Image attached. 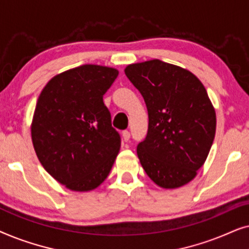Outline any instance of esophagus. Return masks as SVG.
Segmentation results:
<instances>
[{
  "label": "esophagus",
  "instance_id": "obj_1",
  "mask_svg": "<svg viewBox=\"0 0 249 249\" xmlns=\"http://www.w3.org/2000/svg\"><path fill=\"white\" fill-rule=\"evenodd\" d=\"M122 138H124V142H128L129 139H130V132H129L128 130L122 131Z\"/></svg>",
  "mask_w": 249,
  "mask_h": 249
}]
</instances>
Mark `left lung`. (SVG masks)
<instances>
[{"label": "left lung", "instance_id": "obj_1", "mask_svg": "<svg viewBox=\"0 0 249 249\" xmlns=\"http://www.w3.org/2000/svg\"><path fill=\"white\" fill-rule=\"evenodd\" d=\"M124 73L148 111L147 136L137 146L142 166L162 188L186 185L215 136V111L205 87L188 70L161 60L130 64Z\"/></svg>", "mask_w": 249, "mask_h": 249}]
</instances>
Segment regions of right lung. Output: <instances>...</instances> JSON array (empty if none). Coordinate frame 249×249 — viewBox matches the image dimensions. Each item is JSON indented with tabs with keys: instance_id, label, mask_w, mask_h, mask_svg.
Here are the masks:
<instances>
[{
	"instance_id": "obj_1",
	"label": "right lung",
	"mask_w": 249,
	"mask_h": 249,
	"mask_svg": "<svg viewBox=\"0 0 249 249\" xmlns=\"http://www.w3.org/2000/svg\"><path fill=\"white\" fill-rule=\"evenodd\" d=\"M113 68L84 64L52 78L40 93L32 124L44 169L71 190L87 192L107 179L121 145L103 95Z\"/></svg>"
}]
</instances>
